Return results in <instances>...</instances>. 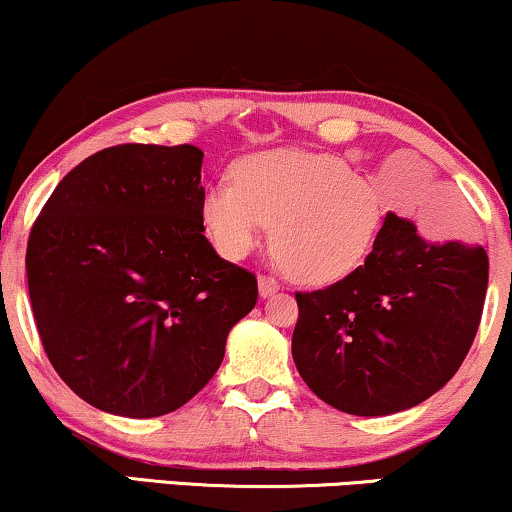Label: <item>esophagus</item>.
I'll return each instance as SVG.
<instances>
[{
	"label": "esophagus",
	"instance_id": "34e87169",
	"mask_svg": "<svg viewBox=\"0 0 512 512\" xmlns=\"http://www.w3.org/2000/svg\"><path fill=\"white\" fill-rule=\"evenodd\" d=\"M277 289H280V282H277L275 277H270V275L258 277V292H261L263 299H266V296H273Z\"/></svg>",
	"mask_w": 512,
	"mask_h": 512
}]
</instances>
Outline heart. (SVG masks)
I'll return each mask as SVG.
<instances>
[{"instance_id": "obj_1", "label": "heart", "mask_w": 512, "mask_h": 512, "mask_svg": "<svg viewBox=\"0 0 512 512\" xmlns=\"http://www.w3.org/2000/svg\"><path fill=\"white\" fill-rule=\"evenodd\" d=\"M231 182L201 192L199 216L227 261L249 256L273 225V246L296 280L332 285L368 261L384 223L370 180L344 159L301 149L244 156Z\"/></svg>"}]
</instances>
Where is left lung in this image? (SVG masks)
<instances>
[{"label": "left lung", "instance_id": "obj_1", "mask_svg": "<svg viewBox=\"0 0 512 512\" xmlns=\"http://www.w3.org/2000/svg\"><path fill=\"white\" fill-rule=\"evenodd\" d=\"M482 246L430 244L387 213L356 273L296 292V370L315 396L349 415H389L430 399L456 375L482 320Z\"/></svg>", "mask_w": 512, "mask_h": 512}]
</instances>
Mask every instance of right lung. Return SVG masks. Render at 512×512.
<instances>
[{
	"mask_svg": "<svg viewBox=\"0 0 512 512\" xmlns=\"http://www.w3.org/2000/svg\"><path fill=\"white\" fill-rule=\"evenodd\" d=\"M204 151L118 144L63 178L25 251L44 353L82 401L156 418L216 375L227 332L258 299L199 216Z\"/></svg>",
	"mask_w": 512,
	"mask_h": 512,
	"instance_id": "1",
	"label": "right lung"
}]
</instances>
